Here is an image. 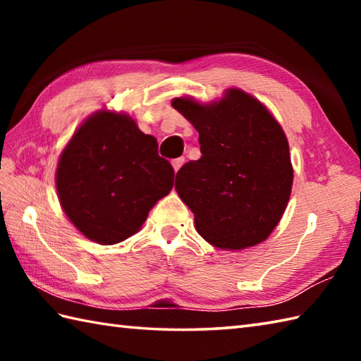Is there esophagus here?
<instances>
[{
  "instance_id": "obj_1",
  "label": "esophagus",
  "mask_w": 361,
  "mask_h": 361,
  "mask_svg": "<svg viewBox=\"0 0 361 361\" xmlns=\"http://www.w3.org/2000/svg\"><path fill=\"white\" fill-rule=\"evenodd\" d=\"M185 164V158H176V159H173L172 161V167H173V171H175V173L180 171V167Z\"/></svg>"
}]
</instances>
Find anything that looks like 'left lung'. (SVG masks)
<instances>
[{"instance_id":"obj_1","label":"left lung","mask_w":361,"mask_h":361,"mask_svg":"<svg viewBox=\"0 0 361 361\" xmlns=\"http://www.w3.org/2000/svg\"><path fill=\"white\" fill-rule=\"evenodd\" d=\"M198 132L202 158L176 172L195 229L220 250L256 247L283 216L293 185L287 136L267 106L239 88L220 101L172 99Z\"/></svg>"}]
</instances>
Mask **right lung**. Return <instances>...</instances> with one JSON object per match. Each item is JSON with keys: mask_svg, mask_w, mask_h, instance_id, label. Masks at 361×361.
<instances>
[{"mask_svg": "<svg viewBox=\"0 0 361 361\" xmlns=\"http://www.w3.org/2000/svg\"><path fill=\"white\" fill-rule=\"evenodd\" d=\"M173 169L158 142L127 113L99 110L82 122L60 153V206L80 234L114 245L141 229L173 186Z\"/></svg>", "mask_w": 361, "mask_h": 361, "instance_id": "1", "label": "right lung"}]
</instances>
